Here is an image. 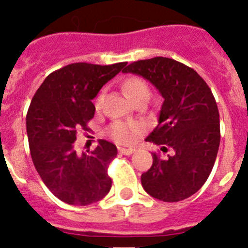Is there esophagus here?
Instances as JSON below:
<instances>
[{
  "mask_svg": "<svg viewBox=\"0 0 248 248\" xmlns=\"http://www.w3.org/2000/svg\"><path fill=\"white\" fill-rule=\"evenodd\" d=\"M118 150H119V153L120 154H123V155H131L133 154V153H134V150L135 149H133V148H118Z\"/></svg>",
  "mask_w": 248,
  "mask_h": 248,
  "instance_id": "esophagus-1",
  "label": "esophagus"
}]
</instances>
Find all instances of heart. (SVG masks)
<instances>
[{"label":"heart","mask_w":248,"mask_h":248,"mask_svg":"<svg viewBox=\"0 0 248 248\" xmlns=\"http://www.w3.org/2000/svg\"><path fill=\"white\" fill-rule=\"evenodd\" d=\"M123 89L133 102L140 97H150V88L148 83L140 77H129L128 79L123 83ZM103 104V94H99L94 105L95 109H99ZM144 126L138 122H114L108 129V133L117 143L129 144L135 139L138 134L143 131Z\"/></svg>","instance_id":"1"}]
</instances>
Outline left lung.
<instances>
[{
  "label": "left lung",
  "instance_id": "1",
  "mask_svg": "<svg viewBox=\"0 0 248 248\" xmlns=\"http://www.w3.org/2000/svg\"><path fill=\"white\" fill-rule=\"evenodd\" d=\"M123 72L144 77L164 98L159 124L146 138L160 150L141 175L144 190L165 202L190 198L211 174L220 146V114L211 89L192 68L166 57L137 61ZM160 151L172 155L164 158Z\"/></svg>",
  "mask_w": 248,
  "mask_h": 248
}]
</instances>
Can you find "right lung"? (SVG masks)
Returning a JSON list of instances; mask_svg holds the SVG:
<instances>
[{
  "label": "right lung",
  "instance_id": "obj_1",
  "mask_svg": "<svg viewBox=\"0 0 248 248\" xmlns=\"http://www.w3.org/2000/svg\"><path fill=\"white\" fill-rule=\"evenodd\" d=\"M125 64L72 63L52 72L32 98L26 117L31 156L45 185L63 202L91 205L110 190L108 168L117 146L100 139L89 154L78 155L73 143L78 129L89 130L92 99Z\"/></svg>",
  "mask_w": 248,
  "mask_h": 248
}]
</instances>
